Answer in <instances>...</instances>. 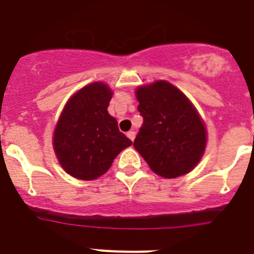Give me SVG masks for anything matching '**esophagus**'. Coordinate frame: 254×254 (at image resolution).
Returning a JSON list of instances; mask_svg holds the SVG:
<instances>
[{
  "instance_id": "obj_1",
  "label": "esophagus",
  "mask_w": 254,
  "mask_h": 254,
  "mask_svg": "<svg viewBox=\"0 0 254 254\" xmlns=\"http://www.w3.org/2000/svg\"><path fill=\"white\" fill-rule=\"evenodd\" d=\"M127 137L129 138V139L133 142V140H134V138H135V132H134V130H129V132H127Z\"/></svg>"
}]
</instances>
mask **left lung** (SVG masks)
Segmentation results:
<instances>
[{
	"instance_id": "1",
	"label": "left lung",
	"mask_w": 254,
	"mask_h": 254,
	"mask_svg": "<svg viewBox=\"0 0 254 254\" xmlns=\"http://www.w3.org/2000/svg\"><path fill=\"white\" fill-rule=\"evenodd\" d=\"M143 117L133 145L150 169L173 179L191 172L204 155L207 132L189 99L165 80L135 89Z\"/></svg>"
}]
</instances>
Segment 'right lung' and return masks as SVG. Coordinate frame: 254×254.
<instances>
[{"label":"right lung","instance_id":"right-lung-1","mask_svg":"<svg viewBox=\"0 0 254 254\" xmlns=\"http://www.w3.org/2000/svg\"><path fill=\"white\" fill-rule=\"evenodd\" d=\"M112 94L109 85L95 81L75 92L60 114L53 148L63 169L76 179L100 178L132 144L107 111Z\"/></svg>","mask_w":254,"mask_h":254}]
</instances>
